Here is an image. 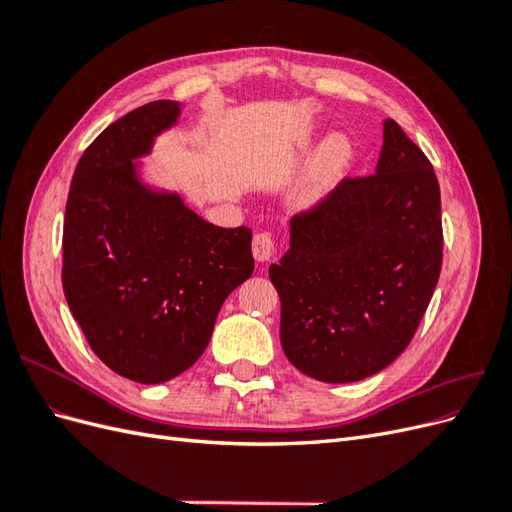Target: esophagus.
Returning a JSON list of instances; mask_svg holds the SVG:
<instances>
[{
  "label": "esophagus",
  "instance_id": "esophagus-1",
  "mask_svg": "<svg viewBox=\"0 0 512 512\" xmlns=\"http://www.w3.org/2000/svg\"><path fill=\"white\" fill-rule=\"evenodd\" d=\"M252 254L258 262H267L275 254V241L269 232H258L252 239Z\"/></svg>",
  "mask_w": 512,
  "mask_h": 512
}]
</instances>
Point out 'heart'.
Listing matches in <instances>:
<instances>
[{
  "label": "heart",
  "instance_id": "heart-1",
  "mask_svg": "<svg viewBox=\"0 0 512 512\" xmlns=\"http://www.w3.org/2000/svg\"><path fill=\"white\" fill-rule=\"evenodd\" d=\"M354 158V143L346 132H331L316 147L288 203L294 211H314L335 194Z\"/></svg>",
  "mask_w": 512,
  "mask_h": 512
}]
</instances>
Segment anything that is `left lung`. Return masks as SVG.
<instances>
[{
    "mask_svg": "<svg viewBox=\"0 0 512 512\" xmlns=\"http://www.w3.org/2000/svg\"><path fill=\"white\" fill-rule=\"evenodd\" d=\"M382 128L376 175L346 179L322 207L292 218L288 252L269 267L284 354L320 382H359L389 367L440 277L433 166L393 119Z\"/></svg>",
    "mask_w": 512,
    "mask_h": 512,
    "instance_id": "8db88e82",
    "label": "left lung"
}]
</instances>
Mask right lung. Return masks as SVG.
<instances>
[{"instance_id": "add662e5", "label": "right lung", "mask_w": 512, "mask_h": 512, "mask_svg": "<svg viewBox=\"0 0 512 512\" xmlns=\"http://www.w3.org/2000/svg\"><path fill=\"white\" fill-rule=\"evenodd\" d=\"M181 104L156 100L111 123L76 164L64 220L66 301L115 374L160 384L205 352L228 294L254 273L252 230L220 228L145 175Z\"/></svg>"}]
</instances>
